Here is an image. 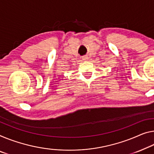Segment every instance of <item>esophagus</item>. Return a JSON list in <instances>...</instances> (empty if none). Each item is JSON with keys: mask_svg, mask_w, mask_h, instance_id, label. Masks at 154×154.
Listing matches in <instances>:
<instances>
[{"mask_svg": "<svg viewBox=\"0 0 154 154\" xmlns=\"http://www.w3.org/2000/svg\"><path fill=\"white\" fill-rule=\"evenodd\" d=\"M82 59L83 60H88L89 58H88V56H83L82 57Z\"/></svg>", "mask_w": 154, "mask_h": 154, "instance_id": "esophagus-1", "label": "esophagus"}]
</instances>
